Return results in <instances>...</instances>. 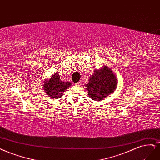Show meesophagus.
Instances as JSON below:
<instances>
[{"instance_id": "obj_1", "label": "esophagus", "mask_w": 160, "mask_h": 160, "mask_svg": "<svg viewBox=\"0 0 160 160\" xmlns=\"http://www.w3.org/2000/svg\"><path fill=\"white\" fill-rule=\"evenodd\" d=\"M81 84V82H77V83H75V86H80Z\"/></svg>"}]
</instances>
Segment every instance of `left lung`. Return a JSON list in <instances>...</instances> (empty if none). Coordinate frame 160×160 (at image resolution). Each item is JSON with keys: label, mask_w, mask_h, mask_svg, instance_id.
<instances>
[{"label": "left lung", "mask_w": 160, "mask_h": 160, "mask_svg": "<svg viewBox=\"0 0 160 160\" xmlns=\"http://www.w3.org/2000/svg\"><path fill=\"white\" fill-rule=\"evenodd\" d=\"M118 80L113 71L108 66L95 69L85 84L89 97L95 101L104 100L117 89Z\"/></svg>", "instance_id": "1"}]
</instances>
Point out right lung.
<instances>
[{
  "instance_id": "right-lung-1",
  "label": "right lung",
  "mask_w": 160,
  "mask_h": 160,
  "mask_svg": "<svg viewBox=\"0 0 160 160\" xmlns=\"http://www.w3.org/2000/svg\"><path fill=\"white\" fill-rule=\"evenodd\" d=\"M42 83L43 90L45 91L48 97L53 99L61 98L63 92L72 85L69 81H62L59 73L56 71L49 79L43 80Z\"/></svg>"
}]
</instances>
